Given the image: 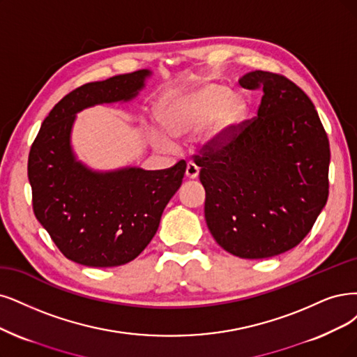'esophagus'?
Returning a JSON list of instances; mask_svg holds the SVG:
<instances>
[{"instance_id":"1","label":"esophagus","mask_w":357,"mask_h":357,"mask_svg":"<svg viewBox=\"0 0 357 357\" xmlns=\"http://www.w3.org/2000/svg\"><path fill=\"white\" fill-rule=\"evenodd\" d=\"M199 174H200V169H199V166L197 165H194V163H188L187 165V170H185V176L188 178V179H195V178H199Z\"/></svg>"}]
</instances>
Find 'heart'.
<instances>
[{"label": "heart", "instance_id": "1", "mask_svg": "<svg viewBox=\"0 0 357 357\" xmlns=\"http://www.w3.org/2000/svg\"><path fill=\"white\" fill-rule=\"evenodd\" d=\"M248 104L228 86L210 82L178 91L166 97L157 107V117L169 135L183 138L206 123L199 137L203 149L225 142L247 116ZM155 141L170 150L175 142L165 134H155Z\"/></svg>", "mask_w": 357, "mask_h": 357}]
</instances>
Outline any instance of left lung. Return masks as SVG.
Wrapping results in <instances>:
<instances>
[{
    "label": "left lung",
    "mask_w": 357,
    "mask_h": 357,
    "mask_svg": "<svg viewBox=\"0 0 357 357\" xmlns=\"http://www.w3.org/2000/svg\"><path fill=\"white\" fill-rule=\"evenodd\" d=\"M238 82L261 88L257 117L195 165L216 243L241 259H268L294 248L322 212L331 153L313 102L289 79L255 70Z\"/></svg>",
    "instance_id": "8db88e82"
}]
</instances>
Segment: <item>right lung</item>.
Instances as JSON below:
<instances>
[{"mask_svg": "<svg viewBox=\"0 0 357 357\" xmlns=\"http://www.w3.org/2000/svg\"><path fill=\"white\" fill-rule=\"evenodd\" d=\"M151 75L142 69L76 88L54 105L32 144L28 176L35 216L79 265L112 268L134 260L153 240L182 183L185 162L165 170H94L77 160L72 147L79 112L134 100Z\"/></svg>", "mask_w": 357, "mask_h": 357, "instance_id": "add662e5", "label": "right lung"}]
</instances>
